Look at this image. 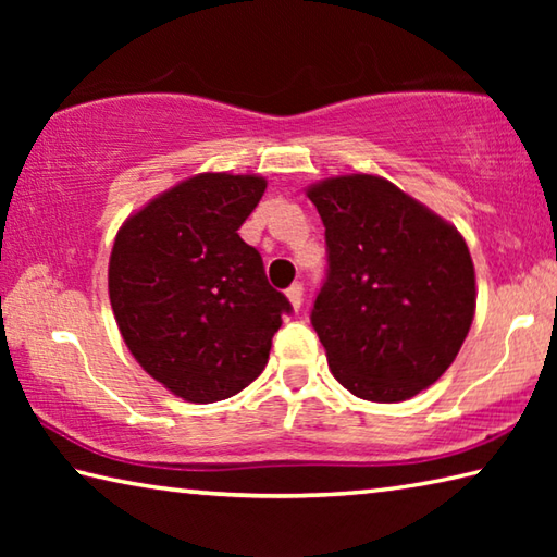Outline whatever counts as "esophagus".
I'll use <instances>...</instances> for the list:
<instances>
[{
    "label": "esophagus",
    "mask_w": 557,
    "mask_h": 557,
    "mask_svg": "<svg viewBox=\"0 0 557 557\" xmlns=\"http://www.w3.org/2000/svg\"><path fill=\"white\" fill-rule=\"evenodd\" d=\"M287 297H289V301H292V307L299 309V307H301V299H305V287H301L299 282H295V285H292V287L287 289Z\"/></svg>",
    "instance_id": "1"
}]
</instances>
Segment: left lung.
Listing matches in <instances>:
<instances>
[{"mask_svg":"<svg viewBox=\"0 0 557 557\" xmlns=\"http://www.w3.org/2000/svg\"><path fill=\"white\" fill-rule=\"evenodd\" d=\"M307 196L326 228L312 326L329 369L356 398H412L449 369L474 319L465 238L381 176L326 178Z\"/></svg>","mask_w":557,"mask_h":557,"instance_id":"1","label":"left lung"}]
</instances>
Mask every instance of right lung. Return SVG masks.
<instances>
[{"label": "right lung", "mask_w": 557, "mask_h": 557, "mask_svg": "<svg viewBox=\"0 0 557 557\" xmlns=\"http://www.w3.org/2000/svg\"><path fill=\"white\" fill-rule=\"evenodd\" d=\"M265 186L262 176L186 178L127 219L112 245L120 334L137 363L188 403L231 398L256 381L292 312L238 235Z\"/></svg>", "instance_id": "obj_1"}]
</instances>
